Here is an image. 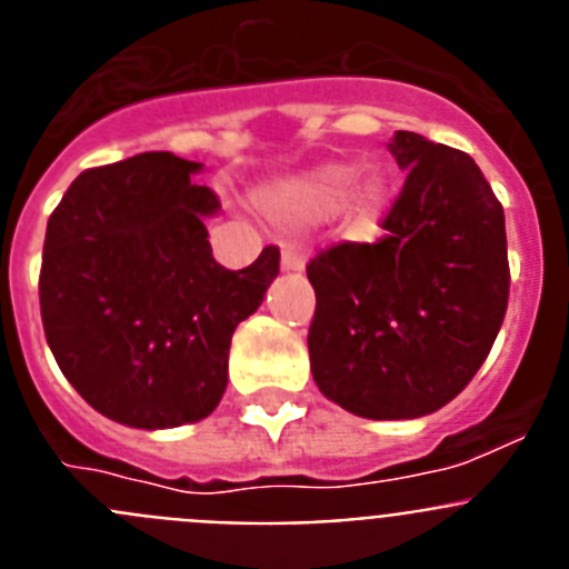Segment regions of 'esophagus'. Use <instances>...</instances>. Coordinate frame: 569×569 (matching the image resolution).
Listing matches in <instances>:
<instances>
[{
  "instance_id": "esophagus-1",
  "label": "esophagus",
  "mask_w": 569,
  "mask_h": 569,
  "mask_svg": "<svg viewBox=\"0 0 569 569\" xmlns=\"http://www.w3.org/2000/svg\"><path fill=\"white\" fill-rule=\"evenodd\" d=\"M305 268V256H301V250H296V248H284L281 250V270H301Z\"/></svg>"
}]
</instances>
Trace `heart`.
Returning <instances> with one entry per match:
<instances>
[{"label": "heart", "mask_w": 569, "mask_h": 569, "mask_svg": "<svg viewBox=\"0 0 569 569\" xmlns=\"http://www.w3.org/2000/svg\"><path fill=\"white\" fill-rule=\"evenodd\" d=\"M350 183H353L350 164H325L305 179H296L276 190L270 196V208L288 222H310V219H325L333 213L347 196V210L353 224H367L385 202V182L379 176H365L353 189L349 188ZM347 189L351 190L350 194L346 193Z\"/></svg>", "instance_id": "heart-1"}]
</instances>
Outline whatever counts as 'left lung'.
<instances>
[{"mask_svg": "<svg viewBox=\"0 0 569 569\" xmlns=\"http://www.w3.org/2000/svg\"><path fill=\"white\" fill-rule=\"evenodd\" d=\"M405 188L379 241H341L308 264L310 370L361 419H419L470 385L510 296L505 210L465 150L396 130Z\"/></svg>", "mask_w": 569, "mask_h": 569, "instance_id": "8db88e82", "label": "left lung"}]
</instances>
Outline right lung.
<instances>
[{"label":"right lung","mask_w":569,"mask_h":569,"mask_svg":"<svg viewBox=\"0 0 569 569\" xmlns=\"http://www.w3.org/2000/svg\"><path fill=\"white\" fill-rule=\"evenodd\" d=\"M168 150L90 168L48 219L39 273L44 339L64 379L139 430L199 421L228 387L230 339L279 276V248L244 270L213 259L219 196Z\"/></svg>","instance_id":"obj_1"}]
</instances>
